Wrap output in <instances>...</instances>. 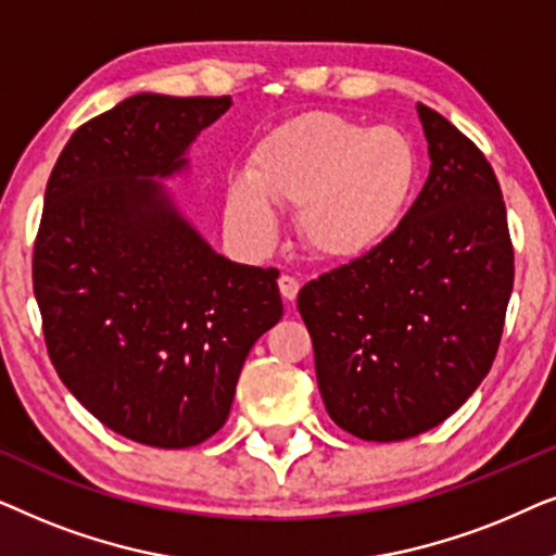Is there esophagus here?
I'll return each instance as SVG.
<instances>
[{"mask_svg":"<svg viewBox=\"0 0 556 556\" xmlns=\"http://www.w3.org/2000/svg\"><path fill=\"white\" fill-rule=\"evenodd\" d=\"M278 288H280V295H283L288 303H293L295 295H299L301 283H299V278H293V276H280Z\"/></svg>","mask_w":556,"mask_h":556,"instance_id":"esophagus-1","label":"esophagus"}]
</instances>
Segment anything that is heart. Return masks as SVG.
<instances>
[{"label": "heart", "mask_w": 556, "mask_h": 556, "mask_svg": "<svg viewBox=\"0 0 556 556\" xmlns=\"http://www.w3.org/2000/svg\"><path fill=\"white\" fill-rule=\"evenodd\" d=\"M415 147L394 128H367L333 113H303L263 136L245 177L227 185L225 219L257 248L276 242L278 207L324 261H356L397 230L413 202Z\"/></svg>", "instance_id": "1"}]
</instances>
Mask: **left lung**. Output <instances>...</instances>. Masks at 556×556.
<instances>
[{"mask_svg":"<svg viewBox=\"0 0 556 556\" xmlns=\"http://www.w3.org/2000/svg\"><path fill=\"white\" fill-rule=\"evenodd\" d=\"M417 113L432 164L413 207L390 240L299 293L326 413L375 443L435 428L476 392L514 288L496 174L451 121Z\"/></svg>","mask_w":556,"mask_h":556,"instance_id":"1","label":"left lung"}]
</instances>
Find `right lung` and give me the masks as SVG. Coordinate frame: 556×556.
I'll return each instance as SVG.
<instances>
[{
  "label": "right lung",
  "instance_id": "1",
  "mask_svg": "<svg viewBox=\"0 0 556 556\" xmlns=\"http://www.w3.org/2000/svg\"><path fill=\"white\" fill-rule=\"evenodd\" d=\"M230 96L139 93L65 143L45 189L33 288L52 367L105 428L192 447L230 415L257 339L283 316L276 268L217 255L162 181Z\"/></svg>",
  "mask_w": 556,
  "mask_h": 556
}]
</instances>
